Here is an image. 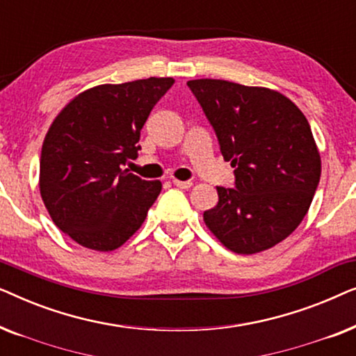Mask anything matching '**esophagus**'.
<instances>
[{"label": "esophagus", "mask_w": 356, "mask_h": 356, "mask_svg": "<svg viewBox=\"0 0 356 356\" xmlns=\"http://www.w3.org/2000/svg\"><path fill=\"white\" fill-rule=\"evenodd\" d=\"M173 184L177 188H181V189H188L193 186V181H179V179H173Z\"/></svg>", "instance_id": "obj_1"}]
</instances>
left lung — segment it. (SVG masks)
Here are the masks:
<instances>
[{
    "instance_id": "left-lung-1",
    "label": "left lung",
    "mask_w": 356,
    "mask_h": 356,
    "mask_svg": "<svg viewBox=\"0 0 356 356\" xmlns=\"http://www.w3.org/2000/svg\"><path fill=\"white\" fill-rule=\"evenodd\" d=\"M235 168V188L217 186L204 212L212 235L238 254L269 250L291 235L311 206L321 155L301 110L280 92L222 79L188 81Z\"/></svg>"
}]
</instances>
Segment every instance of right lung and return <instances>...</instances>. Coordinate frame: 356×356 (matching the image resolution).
Instances as JSON below:
<instances>
[{"instance_id": "obj_1", "label": "right lung", "mask_w": 356, "mask_h": 356, "mask_svg": "<svg viewBox=\"0 0 356 356\" xmlns=\"http://www.w3.org/2000/svg\"><path fill=\"white\" fill-rule=\"evenodd\" d=\"M173 77L102 84L76 95L42 145L40 194L55 225L77 245L113 251L143 225L162 191L123 168L138 157L140 129Z\"/></svg>"}]
</instances>
